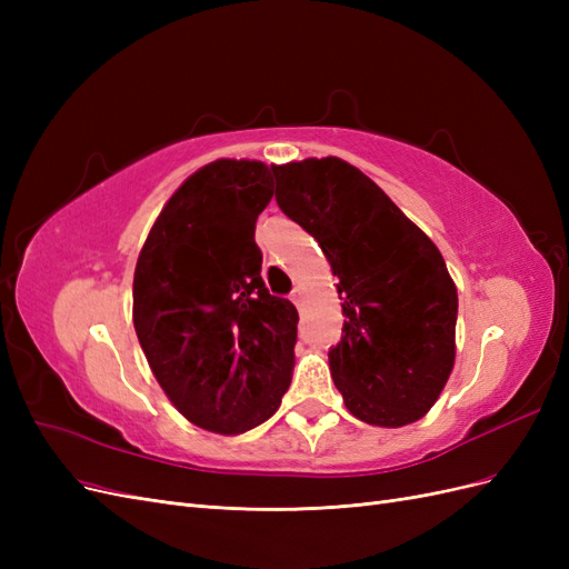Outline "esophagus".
Here are the masks:
<instances>
[{"mask_svg":"<svg viewBox=\"0 0 569 569\" xmlns=\"http://www.w3.org/2000/svg\"><path fill=\"white\" fill-rule=\"evenodd\" d=\"M303 295H306V291H303V287H295V289H291V301H295L297 306H301L303 303Z\"/></svg>","mask_w":569,"mask_h":569,"instance_id":"1","label":"esophagus"}]
</instances>
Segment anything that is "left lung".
<instances>
[{
	"label": "left lung",
	"mask_w": 569,
	"mask_h": 569,
	"mask_svg": "<svg viewBox=\"0 0 569 569\" xmlns=\"http://www.w3.org/2000/svg\"><path fill=\"white\" fill-rule=\"evenodd\" d=\"M274 201L339 278L330 372L351 416L403 427L435 406L456 360L458 291L435 247L368 176L337 157L272 166Z\"/></svg>",
	"instance_id": "1"
}]
</instances>
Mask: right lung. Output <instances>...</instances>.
Instances as JSON below:
<instances>
[{
  "instance_id": "right-lung-1",
  "label": "right lung",
  "mask_w": 569,
  "mask_h": 569,
  "mask_svg": "<svg viewBox=\"0 0 569 569\" xmlns=\"http://www.w3.org/2000/svg\"><path fill=\"white\" fill-rule=\"evenodd\" d=\"M272 199L261 161L218 159L168 199L134 266L132 322L182 416L218 435L266 422L291 382L299 313L272 297L253 232Z\"/></svg>"
}]
</instances>
